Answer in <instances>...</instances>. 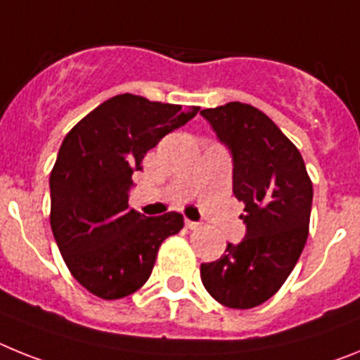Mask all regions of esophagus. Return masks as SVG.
Listing matches in <instances>:
<instances>
[{
  "label": "esophagus",
  "mask_w": 360,
  "mask_h": 360,
  "mask_svg": "<svg viewBox=\"0 0 360 360\" xmlns=\"http://www.w3.org/2000/svg\"><path fill=\"white\" fill-rule=\"evenodd\" d=\"M184 226L188 228V230H198V228L201 226V224L195 223V221H188V219H186V221H184Z\"/></svg>",
  "instance_id": "obj_1"
}]
</instances>
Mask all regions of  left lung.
Returning <instances> with one entry per match:
<instances>
[{
    "mask_svg": "<svg viewBox=\"0 0 360 360\" xmlns=\"http://www.w3.org/2000/svg\"><path fill=\"white\" fill-rule=\"evenodd\" d=\"M233 161V195L245 202L246 237L202 262L206 292L228 308L262 304L288 279L308 239L314 186L301 152L264 112L246 103L205 108Z\"/></svg>",
    "mask_w": 360,
    "mask_h": 360,
    "instance_id": "1",
    "label": "left lung"
}]
</instances>
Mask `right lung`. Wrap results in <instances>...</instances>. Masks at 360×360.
Masks as SVG:
<instances>
[{
	"label": "right lung",
	"mask_w": 360,
	"mask_h": 360,
	"mask_svg": "<svg viewBox=\"0 0 360 360\" xmlns=\"http://www.w3.org/2000/svg\"><path fill=\"white\" fill-rule=\"evenodd\" d=\"M198 112L121 94L65 136L50 172V226L74 279L96 297L137 292L162 240L183 228L177 212L146 217L130 208L128 192L146 152Z\"/></svg>",
	"instance_id": "obj_1"
}]
</instances>
